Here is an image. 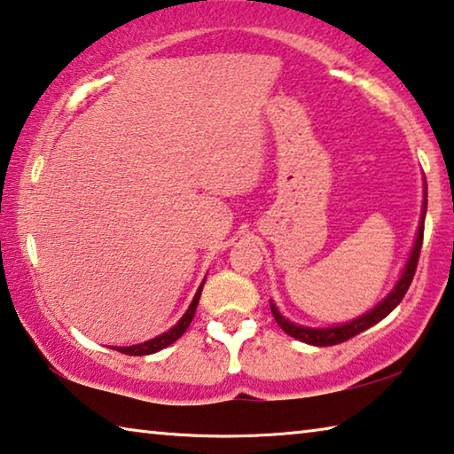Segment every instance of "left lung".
Returning <instances> with one entry per match:
<instances>
[{
    "mask_svg": "<svg viewBox=\"0 0 454 454\" xmlns=\"http://www.w3.org/2000/svg\"><path fill=\"white\" fill-rule=\"evenodd\" d=\"M424 212H422V220H420V226H419V236H416V242H414V248L412 253H410L408 262L404 266V270H402V277L395 286L392 289V293L387 294V297L382 301V303H378L376 307L368 311L362 317H357L349 323H343V325H337V327H323V329H315V327H303V325H297V323H291L289 319H285L283 315L278 313L277 305L270 301V311H272V317L278 323V327L285 331V333H289L294 340L309 343V345H317V348H327V345H337V343H343L351 340V337H356L357 333H362V331L370 329L372 325H376L378 321H382L386 315H390L402 299H404V294L408 291L410 283H412L414 278V272H416V264H419V258H420V248H422V239H424V214H427V188H424Z\"/></svg>",
    "mask_w": 454,
    "mask_h": 454,
    "instance_id": "obj_1",
    "label": "left lung"
}]
</instances>
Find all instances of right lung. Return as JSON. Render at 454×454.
Segmentation results:
<instances>
[{
  "mask_svg": "<svg viewBox=\"0 0 454 454\" xmlns=\"http://www.w3.org/2000/svg\"><path fill=\"white\" fill-rule=\"evenodd\" d=\"M206 283V280H204ZM204 283L200 285V289L196 293V297H193L192 305L188 307V311H185V315L182 319H179L174 327H171L169 331H165V333L153 337V340H149L145 343H137V345H129V348H113L121 351V354H127V356H149V354H155V351H160L163 348H168V345H171L174 341H177L179 337H182L185 333V329L190 327V323L193 319V315H196V307H198V301H200V294H201V289H204Z\"/></svg>",
  "mask_w": 454,
  "mask_h": 454,
  "instance_id": "1",
  "label": "right lung"
}]
</instances>
